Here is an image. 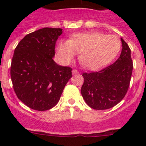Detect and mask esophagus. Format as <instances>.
<instances>
[{"label":"esophagus","mask_w":146,"mask_h":146,"mask_svg":"<svg viewBox=\"0 0 146 146\" xmlns=\"http://www.w3.org/2000/svg\"><path fill=\"white\" fill-rule=\"evenodd\" d=\"M72 74H79V72H78L77 69H73V70H72Z\"/></svg>","instance_id":"34e87169"}]
</instances>
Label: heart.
I'll use <instances>...</instances> for the list:
<instances>
[{
    "label": "heart",
    "mask_w": 146,
    "mask_h": 146,
    "mask_svg": "<svg viewBox=\"0 0 146 146\" xmlns=\"http://www.w3.org/2000/svg\"><path fill=\"white\" fill-rule=\"evenodd\" d=\"M120 49L121 41L118 37L99 31L76 33L67 42L57 44L58 52L64 63H71L80 53V64L90 70L107 66L116 57Z\"/></svg>",
    "instance_id": "b5f03b06"
}]
</instances>
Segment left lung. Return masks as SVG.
Returning <instances> with one entry per match:
<instances>
[{
    "mask_svg": "<svg viewBox=\"0 0 146 146\" xmlns=\"http://www.w3.org/2000/svg\"><path fill=\"white\" fill-rule=\"evenodd\" d=\"M122 50L114 64L91 73H83L81 94L86 104L94 110L113 108L123 99L128 91L133 69L131 50L122 38Z\"/></svg>",
    "mask_w": 146,
    "mask_h": 146,
    "instance_id": "left-lung-1",
    "label": "left lung"
}]
</instances>
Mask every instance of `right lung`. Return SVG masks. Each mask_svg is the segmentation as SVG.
Returning <instances> with one entry per match:
<instances>
[{
  "label": "right lung",
  "mask_w": 146,
  "mask_h": 146,
  "mask_svg": "<svg viewBox=\"0 0 146 146\" xmlns=\"http://www.w3.org/2000/svg\"><path fill=\"white\" fill-rule=\"evenodd\" d=\"M61 28H44L26 35L15 50L11 79L17 96L28 108L47 110L58 102L72 77V68L58 65L56 41Z\"/></svg>",
  "instance_id": "add662e5"
}]
</instances>
